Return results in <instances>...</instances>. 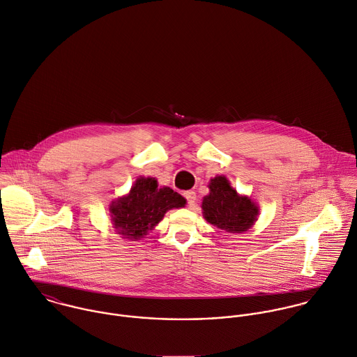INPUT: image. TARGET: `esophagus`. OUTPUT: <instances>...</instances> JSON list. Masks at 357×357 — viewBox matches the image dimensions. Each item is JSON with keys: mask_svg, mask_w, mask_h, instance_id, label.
<instances>
[{"mask_svg": "<svg viewBox=\"0 0 357 357\" xmlns=\"http://www.w3.org/2000/svg\"><path fill=\"white\" fill-rule=\"evenodd\" d=\"M183 197L186 199V202H188L189 206H193V204L196 203V193H195L193 190L185 192V193H183Z\"/></svg>", "mask_w": 357, "mask_h": 357, "instance_id": "obj_1", "label": "esophagus"}]
</instances>
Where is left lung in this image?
<instances>
[{
    "mask_svg": "<svg viewBox=\"0 0 357 357\" xmlns=\"http://www.w3.org/2000/svg\"><path fill=\"white\" fill-rule=\"evenodd\" d=\"M204 218L229 233H243L255 222L258 208L248 197L238 196L225 176L211 179L210 195L203 199Z\"/></svg>",
    "mask_w": 357,
    "mask_h": 357,
    "instance_id": "1",
    "label": "left lung"
}]
</instances>
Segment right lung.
Here are the masks:
<instances>
[{"label": "right lung", "mask_w": 357, "mask_h": 357, "mask_svg": "<svg viewBox=\"0 0 357 357\" xmlns=\"http://www.w3.org/2000/svg\"><path fill=\"white\" fill-rule=\"evenodd\" d=\"M186 200L169 188H158L154 178H139L131 192L110 207L113 225L128 238H141L171 208H179Z\"/></svg>", "instance_id": "1"}]
</instances>
